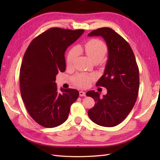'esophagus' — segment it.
Segmentation results:
<instances>
[{
    "label": "esophagus",
    "mask_w": 160,
    "mask_h": 160,
    "mask_svg": "<svg viewBox=\"0 0 160 160\" xmlns=\"http://www.w3.org/2000/svg\"><path fill=\"white\" fill-rule=\"evenodd\" d=\"M79 96H80V97H83V96H85V92H84V91H79Z\"/></svg>",
    "instance_id": "esophagus-1"
}]
</instances>
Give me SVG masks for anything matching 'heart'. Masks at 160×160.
Wrapping results in <instances>:
<instances>
[{"instance_id":"obj_1","label":"heart","mask_w":160,"mask_h":160,"mask_svg":"<svg viewBox=\"0 0 160 160\" xmlns=\"http://www.w3.org/2000/svg\"><path fill=\"white\" fill-rule=\"evenodd\" d=\"M83 51L92 62H98L102 60L108 53V47L102 41L97 38H91L85 43ZM78 54V48L77 47L71 48L67 56V65L69 67L72 65ZM93 79V75L81 73L72 77V81L79 88H87L90 85Z\"/></svg>"}]
</instances>
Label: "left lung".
Listing matches in <instances>:
<instances>
[{"label":"left lung","instance_id":"left-lung-1","mask_svg":"<svg viewBox=\"0 0 160 160\" xmlns=\"http://www.w3.org/2000/svg\"><path fill=\"white\" fill-rule=\"evenodd\" d=\"M89 37H102L107 43L108 60L104 74L96 85L104 87L108 93L100 98L89 91L95 104L88 111L92 122L103 127H114L126 118L137 100L139 85V69L129 43L112 28L103 27L91 32Z\"/></svg>","mask_w":160,"mask_h":160}]
</instances>
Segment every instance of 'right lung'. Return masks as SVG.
Listing matches in <instances>:
<instances>
[{"mask_svg": "<svg viewBox=\"0 0 160 160\" xmlns=\"http://www.w3.org/2000/svg\"><path fill=\"white\" fill-rule=\"evenodd\" d=\"M84 30L51 28L31 41L24 55L20 69L22 99L28 113L45 128L64 123L70 108L79 97L74 89L57 91L56 75L65 71V52Z\"/></svg>", "mask_w": 160, "mask_h": 160, "instance_id": "right-lung-1", "label": "right lung"}]
</instances>
